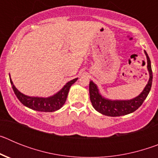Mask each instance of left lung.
I'll return each instance as SVG.
<instances>
[{
  "label": "left lung",
  "mask_w": 158,
  "mask_h": 158,
  "mask_svg": "<svg viewBox=\"0 0 158 158\" xmlns=\"http://www.w3.org/2000/svg\"><path fill=\"white\" fill-rule=\"evenodd\" d=\"M147 58V68L150 73V79L142 93L131 100H109L104 99L99 93V90L93 81L89 82V95L93 107L100 113L107 116H121L130 114L136 111L144 102L150 93L153 81L150 59L147 53L145 51Z\"/></svg>",
  "instance_id": "8db88e82"
}]
</instances>
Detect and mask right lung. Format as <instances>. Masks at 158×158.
<instances>
[{
    "label": "right lung",
    "instance_id": "add662e5",
    "mask_svg": "<svg viewBox=\"0 0 158 158\" xmlns=\"http://www.w3.org/2000/svg\"><path fill=\"white\" fill-rule=\"evenodd\" d=\"M77 78L70 81L62 88L58 93L54 96L48 97V98H40V97H30L25 96L23 93L19 92L16 87L13 85L12 80L10 79V82L12 84V87L14 93L16 94L18 100L21 102L22 104L26 107H29L31 109L35 110L38 111H45V112H51L60 109L65 104L66 100L68 93L70 89L71 85L74 83Z\"/></svg>",
    "mask_w": 158,
    "mask_h": 158
}]
</instances>
